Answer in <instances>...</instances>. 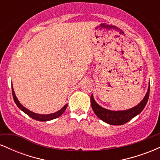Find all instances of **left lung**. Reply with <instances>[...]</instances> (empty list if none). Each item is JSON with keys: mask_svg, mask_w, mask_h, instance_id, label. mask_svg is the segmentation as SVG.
<instances>
[{"mask_svg": "<svg viewBox=\"0 0 160 160\" xmlns=\"http://www.w3.org/2000/svg\"><path fill=\"white\" fill-rule=\"evenodd\" d=\"M150 95V86L148 87V91L145 95L144 98L138 104L136 107L132 108V109L126 110V111H112L109 110L104 109L99 106L98 104L95 102L93 98L92 95H91V105L93 111L96 114L98 118L103 120L104 122H107L108 124L114 125V126H120V125H123L126 122L131 120L133 117L141 113L143 111L145 106H146L147 102H148V98H149Z\"/></svg>", "mask_w": 160, "mask_h": 160, "instance_id": "left-lung-1", "label": "left lung"}]
</instances>
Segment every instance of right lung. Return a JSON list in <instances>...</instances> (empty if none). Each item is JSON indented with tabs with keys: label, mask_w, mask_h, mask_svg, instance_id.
Masks as SVG:
<instances>
[{
	"label": "right lung",
	"mask_w": 160,
	"mask_h": 160,
	"mask_svg": "<svg viewBox=\"0 0 160 160\" xmlns=\"http://www.w3.org/2000/svg\"><path fill=\"white\" fill-rule=\"evenodd\" d=\"M12 97H13L14 102H15L16 105L18 106V108H20L22 111L23 112H25V113H26L28 116H29L30 117H32V119H34V120H38V121H48V120H53V119H56V118H57V117H60V116H61L62 113L65 112L66 108H67V107H68V104H65V105L64 106V107L62 108L60 111H57L54 113H51V114H47V115L38 114V113H33V112L30 111L29 110L26 109V108H25V107H23V106L19 103V102L18 101L17 98H16V96L15 95V93H14V91H13V89H12Z\"/></svg>",
	"instance_id": "obj_1"
}]
</instances>
